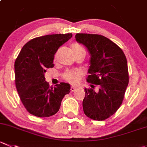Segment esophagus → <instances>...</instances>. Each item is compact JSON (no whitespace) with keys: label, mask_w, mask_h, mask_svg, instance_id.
<instances>
[{"label":"esophagus","mask_w":147,"mask_h":147,"mask_svg":"<svg viewBox=\"0 0 147 147\" xmlns=\"http://www.w3.org/2000/svg\"><path fill=\"white\" fill-rule=\"evenodd\" d=\"M76 89H77V87H76V86H71V92H74V91H76Z\"/></svg>","instance_id":"1"}]
</instances>
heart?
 <instances>
[{
	"mask_svg": "<svg viewBox=\"0 0 147 147\" xmlns=\"http://www.w3.org/2000/svg\"><path fill=\"white\" fill-rule=\"evenodd\" d=\"M71 47H72V50H75L77 48H82V47L80 45L74 43L72 45ZM82 76H83V72L81 70H68L63 74V79L71 84H76L80 81Z\"/></svg>",
	"mask_w": 147,
	"mask_h": 147,
	"instance_id": "heart-1",
	"label": "heart"
}]
</instances>
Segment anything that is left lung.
Returning a JSON list of instances; mask_svg holds the SVG:
<instances>
[{
  "label": "left lung",
  "mask_w": 147,
  "mask_h": 147,
  "mask_svg": "<svg viewBox=\"0 0 147 147\" xmlns=\"http://www.w3.org/2000/svg\"><path fill=\"white\" fill-rule=\"evenodd\" d=\"M75 37L91 55L86 81L92 88L84 89V113L91 119L104 121L118 110L123 100L129 82L126 58L121 47L102 35L78 33ZM95 85L98 91L94 90Z\"/></svg>",
  "instance_id": "obj_1"
}]
</instances>
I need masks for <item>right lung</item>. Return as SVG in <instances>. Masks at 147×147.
I'll return each instance as SVG.
<instances>
[{"label":"right lung","mask_w":147,"mask_h":147,"mask_svg":"<svg viewBox=\"0 0 147 147\" xmlns=\"http://www.w3.org/2000/svg\"><path fill=\"white\" fill-rule=\"evenodd\" d=\"M71 37V33L36 37L24 45L16 58V89L26 110L34 116L45 118L58 113L63 98L71 91L70 84L64 82L50 86L44 74L54 66L58 49Z\"/></svg>","instance_id":"right-lung-1"}]
</instances>
